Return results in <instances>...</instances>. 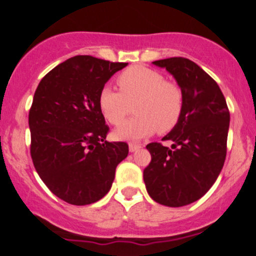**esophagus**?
<instances>
[{
    "label": "esophagus",
    "mask_w": 256,
    "mask_h": 256,
    "mask_svg": "<svg viewBox=\"0 0 256 256\" xmlns=\"http://www.w3.org/2000/svg\"><path fill=\"white\" fill-rule=\"evenodd\" d=\"M141 148V144H128V150H130V152H135L136 150Z\"/></svg>",
    "instance_id": "esophagus-1"
}]
</instances>
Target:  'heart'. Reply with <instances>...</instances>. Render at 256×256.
I'll return each instance as SVG.
<instances>
[{
  "label": "heart",
  "mask_w": 256,
  "mask_h": 256,
  "mask_svg": "<svg viewBox=\"0 0 256 256\" xmlns=\"http://www.w3.org/2000/svg\"><path fill=\"white\" fill-rule=\"evenodd\" d=\"M120 92L104 88L99 94V109L112 125H120L132 112L138 115L114 131L118 140H138L157 131L167 134L180 122L183 112L182 88L166 80L158 70L134 66L116 78Z\"/></svg>",
  "instance_id": "heart-1"
}]
</instances>
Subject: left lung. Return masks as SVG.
<instances>
[{"label": "left lung", "instance_id": "left-lung-1", "mask_svg": "<svg viewBox=\"0 0 256 256\" xmlns=\"http://www.w3.org/2000/svg\"><path fill=\"white\" fill-rule=\"evenodd\" d=\"M182 88L184 104L180 122L160 142L146 146L151 162L144 170L150 197L167 207H182L202 198L223 168L229 130L228 105L216 80L182 56L154 60Z\"/></svg>", "mask_w": 256, "mask_h": 256}]
</instances>
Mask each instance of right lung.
I'll return each instance as SVG.
<instances>
[{
	"mask_svg": "<svg viewBox=\"0 0 256 256\" xmlns=\"http://www.w3.org/2000/svg\"><path fill=\"white\" fill-rule=\"evenodd\" d=\"M126 66L76 56L52 69L36 89L28 115L30 157L50 192L69 204L102 200L128 156V144L105 140L109 126L99 109L105 82Z\"/></svg>",
	"mask_w": 256,
	"mask_h": 256,
	"instance_id": "right-lung-1",
	"label": "right lung"
}]
</instances>
